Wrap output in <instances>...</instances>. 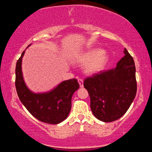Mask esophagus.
<instances>
[{
  "mask_svg": "<svg viewBox=\"0 0 152 152\" xmlns=\"http://www.w3.org/2000/svg\"><path fill=\"white\" fill-rule=\"evenodd\" d=\"M78 83H79L80 87H81V88H83V80H82V79H78Z\"/></svg>",
  "mask_w": 152,
  "mask_h": 152,
  "instance_id": "34e87169",
  "label": "esophagus"
}]
</instances>
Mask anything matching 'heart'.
<instances>
[{"label":"heart","instance_id":"1","mask_svg":"<svg viewBox=\"0 0 152 152\" xmlns=\"http://www.w3.org/2000/svg\"><path fill=\"white\" fill-rule=\"evenodd\" d=\"M109 58V54L106 50L95 48L81 54L76 59V62L79 65L85 66L86 74L93 75L104 70Z\"/></svg>","mask_w":152,"mask_h":152}]
</instances>
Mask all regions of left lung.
Wrapping results in <instances>:
<instances>
[{
  "label": "left lung",
  "mask_w": 152,
  "mask_h": 152,
  "mask_svg": "<svg viewBox=\"0 0 152 152\" xmlns=\"http://www.w3.org/2000/svg\"><path fill=\"white\" fill-rule=\"evenodd\" d=\"M124 56L114 69L85 78L84 88L91 99V109L104 122L116 121L130 107L137 94L134 59L124 48Z\"/></svg>",
  "instance_id": "obj_1"
}]
</instances>
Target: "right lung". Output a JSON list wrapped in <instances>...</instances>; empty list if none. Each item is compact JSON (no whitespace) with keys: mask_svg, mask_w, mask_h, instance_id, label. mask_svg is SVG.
Returning a JSON list of instances; mask_svg holds the SVG:
<instances>
[{"mask_svg":"<svg viewBox=\"0 0 152 152\" xmlns=\"http://www.w3.org/2000/svg\"><path fill=\"white\" fill-rule=\"evenodd\" d=\"M24 53L25 50L15 67V88L19 99L31 114L38 120L50 124H58L64 121L70 113L71 98L79 88L77 80H66L50 91L34 93L27 86L23 76L22 60Z\"/></svg>","mask_w":152,"mask_h":152,"instance_id":"1","label":"right lung"}]
</instances>
